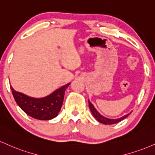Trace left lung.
<instances>
[{
    "label": "left lung",
    "instance_id": "left-lung-1",
    "mask_svg": "<svg viewBox=\"0 0 155 155\" xmlns=\"http://www.w3.org/2000/svg\"><path fill=\"white\" fill-rule=\"evenodd\" d=\"M89 108H90V110L92 112L93 116L94 117V118H96V120L98 121V122L101 123V124H106V125H111V124H117V123L120 122L122 120H124L126 118H127V117L129 115V114L131 113H129V114H127L126 115H124V116L121 117L120 118H117V119H110V118H105V117L102 116V115H100V113H99V112L97 110L94 108V105H92V103H91L90 102H89Z\"/></svg>",
    "mask_w": 155,
    "mask_h": 155
}]
</instances>
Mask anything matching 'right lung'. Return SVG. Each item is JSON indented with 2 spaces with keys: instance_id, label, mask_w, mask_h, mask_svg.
Listing matches in <instances>:
<instances>
[{
  "instance_id": "right-lung-1",
  "label": "right lung",
  "mask_w": 155,
  "mask_h": 155,
  "mask_svg": "<svg viewBox=\"0 0 155 155\" xmlns=\"http://www.w3.org/2000/svg\"><path fill=\"white\" fill-rule=\"evenodd\" d=\"M71 83L56 89L47 97L34 98L11 89L15 101L26 114L40 120H51L57 116L62 107L65 91Z\"/></svg>"
}]
</instances>
